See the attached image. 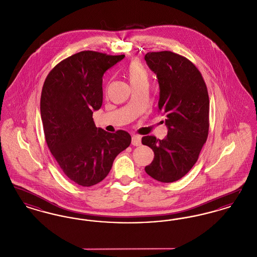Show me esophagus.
<instances>
[{"label": "esophagus", "instance_id": "34e87169", "mask_svg": "<svg viewBox=\"0 0 257 257\" xmlns=\"http://www.w3.org/2000/svg\"><path fill=\"white\" fill-rule=\"evenodd\" d=\"M141 142H142V138L141 136H138V135H134L132 137V145L134 147H139L141 145Z\"/></svg>", "mask_w": 257, "mask_h": 257}]
</instances>
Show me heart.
Here are the masks:
<instances>
[{
    "instance_id": "heart-1",
    "label": "heart",
    "mask_w": 257,
    "mask_h": 257,
    "mask_svg": "<svg viewBox=\"0 0 257 257\" xmlns=\"http://www.w3.org/2000/svg\"><path fill=\"white\" fill-rule=\"evenodd\" d=\"M126 74L132 86L147 81V70L140 61H131L126 68Z\"/></svg>"
}]
</instances>
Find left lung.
<instances>
[{"label": "left lung", "mask_w": 257, "mask_h": 257, "mask_svg": "<svg viewBox=\"0 0 257 257\" xmlns=\"http://www.w3.org/2000/svg\"><path fill=\"white\" fill-rule=\"evenodd\" d=\"M157 75L160 87L158 111L167 116L164 140L143 137V145L154 152L146 172L155 180L171 183L194 167L209 131L207 86L196 65L171 51L149 52L145 56Z\"/></svg>", "instance_id": "left-lung-1"}]
</instances>
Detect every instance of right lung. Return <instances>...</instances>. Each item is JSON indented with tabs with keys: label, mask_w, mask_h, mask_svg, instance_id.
I'll use <instances>...</instances> for the list:
<instances>
[{
	"label": "right lung",
	"mask_w": 257,
	"mask_h": 257,
	"mask_svg": "<svg viewBox=\"0 0 257 257\" xmlns=\"http://www.w3.org/2000/svg\"><path fill=\"white\" fill-rule=\"evenodd\" d=\"M124 57L79 52L59 62L42 87L40 113L47 146L63 173L83 187L101 182L131 144L126 131L108 133L92 118L103 102V75Z\"/></svg>",
	"instance_id": "1"
}]
</instances>
